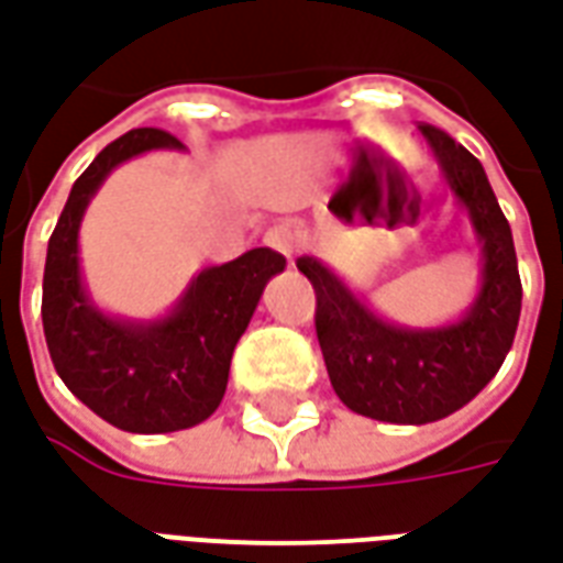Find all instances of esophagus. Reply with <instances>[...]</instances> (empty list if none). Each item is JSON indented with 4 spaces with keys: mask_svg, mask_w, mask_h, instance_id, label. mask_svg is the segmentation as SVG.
<instances>
[{
    "mask_svg": "<svg viewBox=\"0 0 563 563\" xmlns=\"http://www.w3.org/2000/svg\"><path fill=\"white\" fill-rule=\"evenodd\" d=\"M265 244L283 253L286 258H292L298 253V246H305V232L289 225V222H280V225H271L268 232H265Z\"/></svg>",
    "mask_w": 563,
    "mask_h": 563,
    "instance_id": "obj_1",
    "label": "esophagus"
}]
</instances>
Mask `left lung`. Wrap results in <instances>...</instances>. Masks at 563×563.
Instances as JSON below:
<instances>
[{
  "label": "left lung",
  "mask_w": 563,
  "mask_h": 563,
  "mask_svg": "<svg viewBox=\"0 0 563 563\" xmlns=\"http://www.w3.org/2000/svg\"><path fill=\"white\" fill-rule=\"evenodd\" d=\"M437 172L479 246V286L459 319L401 325L379 317L317 256L295 265L317 289V338L338 398L353 413L391 424H428L471 404L507 358L521 313L512 232L471 150L419 126Z\"/></svg>",
  "instance_id": "1"
}]
</instances>
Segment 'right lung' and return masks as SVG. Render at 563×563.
I'll use <instances>...</instances> for the list:
<instances>
[{
    "instance_id": "1",
    "label": "right lung",
    "mask_w": 563,
    "mask_h": 563,
    "mask_svg": "<svg viewBox=\"0 0 563 563\" xmlns=\"http://www.w3.org/2000/svg\"><path fill=\"white\" fill-rule=\"evenodd\" d=\"M150 150H186L159 129H132L80 174L44 262L42 322L56 374L68 391L132 434H168L205 422L225 395L232 353L286 258L268 246L192 274L168 313H108L80 268V222L117 165Z\"/></svg>"
}]
</instances>
